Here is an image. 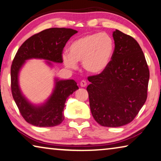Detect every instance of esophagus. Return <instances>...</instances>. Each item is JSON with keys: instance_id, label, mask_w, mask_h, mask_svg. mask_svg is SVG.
I'll return each instance as SVG.
<instances>
[{"instance_id": "1", "label": "esophagus", "mask_w": 161, "mask_h": 161, "mask_svg": "<svg viewBox=\"0 0 161 161\" xmlns=\"http://www.w3.org/2000/svg\"><path fill=\"white\" fill-rule=\"evenodd\" d=\"M80 86L81 87H85L87 86V81H86L85 80H81L80 82Z\"/></svg>"}]
</instances>
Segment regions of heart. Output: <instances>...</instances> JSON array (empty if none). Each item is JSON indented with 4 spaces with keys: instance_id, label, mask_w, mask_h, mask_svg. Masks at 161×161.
<instances>
[{
    "instance_id": "heart-1",
    "label": "heart",
    "mask_w": 161,
    "mask_h": 161,
    "mask_svg": "<svg viewBox=\"0 0 161 161\" xmlns=\"http://www.w3.org/2000/svg\"><path fill=\"white\" fill-rule=\"evenodd\" d=\"M114 52V42L111 36L105 32L93 33L71 43L69 54L63 55V61L67 68L72 69L77 66L76 62L82 61L86 71L99 74L109 65Z\"/></svg>"
}]
</instances>
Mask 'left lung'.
Returning a JSON list of instances; mask_svg holds the SVG:
<instances>
[{"label":"left lung","mask_w":161,"mask_h":161,"mask_svg":"<svg viewBox=\"0 0 161 161\" xmlns=\"http://www.w3.org/2000/svg\"><path fill=\"white\" fill-rule=\"evenodd\" d=\"M115 48L103 71L87 77L93 118L100 125L119 127L130 123L147 100L150 71L145 55L132 37L116 30Z\"/></svg>","instance_id":"1"}]
</instances>
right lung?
<instances>
[{
	"label": "right lung",
	"instance_id": "add662e5",
	"mask_svg": "<svg viewBox=\"0 0 161 161\" xmlns=\"http://www.w3.org/2000/svg\"><path fill=\"white\" fill-rule=\"evenodd\" d=\"M77 31L67 28H50L37 33L21 45L11 67L12 96L21 116L29 124L39 127H51L64 121V108L67 97L78 90L73 80H56V87L48 100L41 106L30 104L21 94L18 83V74L26 60L42 58L62 63L64 47ZM50 64V62H47Z\"/></svg>",
	"mask_w": 161,
	"mask_h": 161
}]
</instances>
